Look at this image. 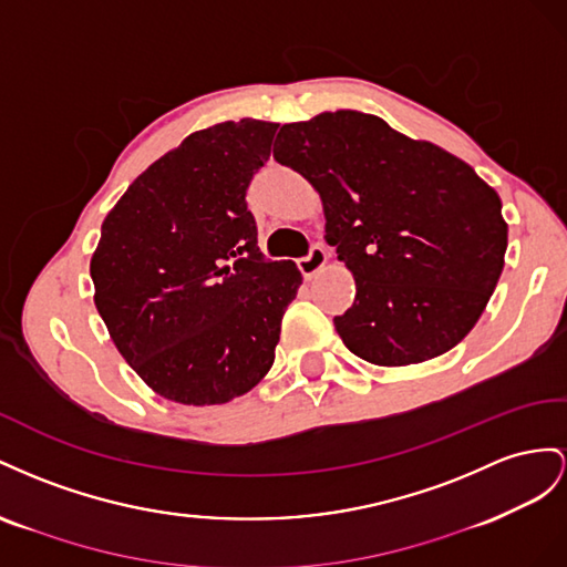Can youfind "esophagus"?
Masks as SVG:
<instances>
[{
	"label": "esophagus",
	"mask_w": 567,
	"mask_h": 567,
	"mask_svg": "<svg viewBox=\"0 0 567 567\" xmlns=\"http://www.w3.org/2000/svg\"><path fill=\"white\" fill-rule=\"evenodd\" d=\"M328 264V254H326V249L322 247H311V251H309V256H303V258H299L297 261V266H299V270H301V275L306 280H311L313 275L318 272V270H322V266Z\"/></svg>",
	"instance_id": "esophagus-1"
}]
</instances>
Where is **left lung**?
<instances>
[{
  "label": "left lung",
  "mask_w": 567,
  "mask_h": 567,
  "mask_svg": "<svg viewBox=\"0 0 567 567\" xmlns=\"http://www.w3.org/2000/svg\"><path fill=\"white\" fill-rule=\"evenodd\" d=\"M272 156L318 192L326 241L355 282L334 330L375 365L423 363L475 328L504 270L508 223L494 187L380 116L326 111L280 127Z\"/></svg>",
  "instance_id": "8db88e82"
}]
</instances>
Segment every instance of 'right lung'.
Masks as SVG:
<instances>
[{"mask_svg":"<svg viewBox=\"0 0 567 567\" xmlns=\"http://www.w3.org/2000/svg\"><path fill=\"white\" fill-rule=\"evenodd\" d=\"M278 123L225 121L140 173L90 258L94 306L144 384L185 406L247 394L275 361L292 261H266L245 194Z\"/></svg>","mask_w":567,"mask_h":567,"instance_id":"1","label":"right lung"}]
</instances>
